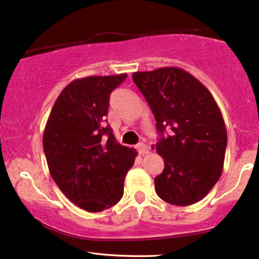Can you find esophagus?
<instances>
[{"label":"esophagus","instance_id":"esophagus-1","mask_svg":"<svg viewBox=\"0 0 259 259\" xmlns=\"http://www.w3.org/2000/svg\"><path fill=\"white\" fill-rule=\"evenodd\" d=\"M137 150H139L140 155H144V154H147L148 151H149V149H148V147L144 143L137 144Z\"/></svg>","mask_w":259,"mask_h":259}]
</instances>
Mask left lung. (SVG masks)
<instances>
[{
    "label": "left lung",
    "instance_id": "1",
    "mask_svg": "<svg viewBox=\"0 0 259 259\" xmlns=\"http://www.w3.org/2000/svg\"><path fill=\"white\" fill-rule=\"evenodd\" d=\"M133 79L161 134L155 148L164 168L155 178V191L168 204H195L223 173L227 133L218 104L208 89L182 68L135 72ZM165 130L168 137L163 135Z\"/></svg>",
    "mask_w": 259,
    "mask_h": 259
}]
</instances>
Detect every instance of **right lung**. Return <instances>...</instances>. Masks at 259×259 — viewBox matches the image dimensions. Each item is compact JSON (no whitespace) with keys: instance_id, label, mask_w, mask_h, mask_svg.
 <instances>
[{"instance_id":"1","label":"right lung","mask_w":259,"mask_h":259,"mask_svg":"<svg viewBox=\"0 0 259 259\" xmlns=\"http://www.w3.org/2000/svg\"><path fill=\"white\" fill-rule=\"evenodd\" d=\"M127 77L91 75L71 81L55 101L42 136L44 151L60 191L88 212L122 199L124 180L137 151L117 142L105 125L111 92Z\"/></svg>"}]
</instances>
